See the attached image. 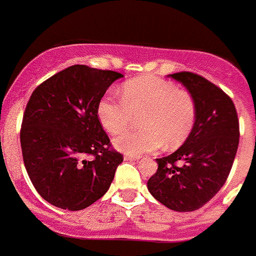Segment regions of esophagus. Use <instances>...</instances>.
<instances>
[{"label":"esophagus","instance_id":"34e87169","mask_svg":"<svg viewBox=\"0 0 256 256\" xmlns=\"http://www.w3.org/2000/svg\"><path fill=\"white\" fill-rule=\"evenodd\" d=\"M124 158L126 160V161H138V160L140 158V156H130V154H125V157Z\"/></svg>","mask_w":256,"mask_h":256}]
</instances>
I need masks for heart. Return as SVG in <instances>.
I'll return each mask as SVG.
<instances>
[{
	"mask_svg": "<svg viewBox=\"0 0 256 256\" xmlns=\"http://www.w3.org/2000/svg\"><path fill=\"white\" fill-rule=\"evenodd\" d=\"M121 102L104 98L96 108L98 120L110 135H118L136 118L140 130L114 139L120 152L130 156L153 152L160 146L178 150L190 138L197 117L192 95L154 76L128 80L120 88Z\"/></svg>",
	"mask_w": 256,
	"mask_h": 256,
	"instance_id": "1",
	"label": "heart"
}]
</instances>
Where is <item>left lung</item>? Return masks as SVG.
Listing matches in <instances>:
<instances>
[{
  "label": "left lung",
  "instance_id": "1",
  "mask_svg": "<svg viewBox=\"0 0 256 256\" xmlns=\"http://www.w3.org/2000/svg\"><path fill=\"white\" fill-rule=\"evenodd\" d=\"M168 77L192 95L197 117L186 143L156 160L158 168L146 186L162 205L188 212L208 204L226 183L238 148V118L232 99L201 76L180 72Z\"/></svg>",
  "mask_w": 256,
  "mask_h": 256
}]
</instances>
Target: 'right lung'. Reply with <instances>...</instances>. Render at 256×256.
<instances>
[{
    "label": "right lung",
    "instance_id": "obj_1",
    "mask_svg": "<svg viewBox=\"0 0 256 256\" xmlns=\"http://www.w3.org/2000/svg\"><path fill=\"white\" fill-rule=\"evenodd\" d=\"M122 77L77 64L30 95L20 131L24 165L36 190L52 206L84 210L110 190L124 157L110 148L96 108Z\"/></svg>",
    "mask_w": 256,
    "mask_h": 256
}]
</instances>
